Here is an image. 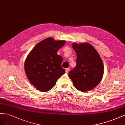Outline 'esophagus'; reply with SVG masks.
I'll return each mask as SVG.
<instances>
[{
	"mask_svg": "<svg viewBox=\"0 0 125 125\" xmlns=\"http://www.w3.org/2000/svg\"><path fill=\"white\" fill-rule=\"evenodd\" d=\"M69 71H70V69H69V68H67V69H65V72H66V73H69Z\"/></svg>",
	"mask_w": 125,
	"mask_h": 125,
	"instance_id": "34e87169",
	"label": "esophagus"
}]
</instances>
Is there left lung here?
Returning <instances> with one entry per match:
<instances>
[{
  "instance_id": "1",
  "label": "left lung",
  "mask_w": 125,
  "mask_h": 125,
  "mask_svg": "<svg viewBox=\"0 0 125 125\" xmlns=\"http://www.w3.org/2000/svg\"><path fill=\"white\" fill-rule=\"evenodd\" d=\"M77 54L76 65L70 71L69 76L75 88L81 92L92 90L100 83L104 67L98 52L88 43H73Z\"/></svg>"
}]
</instances>
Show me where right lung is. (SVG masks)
Here are the masks:
<instances>
[{"mask_svg": "<svg viewBox=\"0 0 125 125\" xmlns=\"http://www.w3.org/2000/svg\"><path fill=\"white\" fill-rule=\"evenodd\" d=\"M65 43V41L48 38L35 45L27 57L25 72L30 82L39 91H50L65 73L61 66L62 57L57 54Z\"/></svg>", "mask_w": 125, "mask_h": 125, "instance_id": "1", "label": "right lung"}]
</instances>
